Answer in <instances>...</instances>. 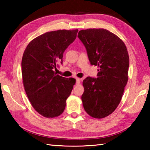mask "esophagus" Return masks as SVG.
<instances>
[{
  "instance_id": "1",
  "label": "esophagus",
  "mask_w": 150,
  "mask_h": 150,
  "mask_svg": "<svg viewBox=\"0 0 150 150\" xmlns=\"http://www.w3.org/2000/svg\"><path fill=\"white\" fill-rule=\"evenodd\" d=\"M80 82H81V80H80V79H79V78H77L76 79V85H79L80 84Z\"/></svg>"
}]
</instances>
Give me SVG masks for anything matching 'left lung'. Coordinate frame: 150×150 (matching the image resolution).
Segmentation results:
<instances>
[{"label":"left lung","mask_w":150,"mask_h":150,"mask_svg":"<svg viewBox=\"0 0 150 150\" xmlns=\"http://www.w3.org/2000/svg\"><path fill=\"white\" fill-rule=\"evenodd\" d=\"M77 37L86 48L91 64L98 67L97 77L83 80V107L93 118H105L117 108L127 84L128 51L117 35L107 30H83Z\"/></svg>","instance_id":"obj_1"}]
</instances>
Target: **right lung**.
<instances>
[{
    "label": "right lung",
    "instance_id": "obj_1",
    "mask_svg": "<svg viewBox=\"0 0 150 150\" xmlns=\"http://www.w3.org/2000/svg\"><path fill=\"white\" fill-rule=\"evenodd\" d=\"M78 30L46 32L30 42L22 59L25 91L34 108L46 118H54L65 110L75 79L57 75L63 53L74 42Z\"/></svg>",
    "mask_w": 150,
    "mask_h": 150
}]
</instances>
